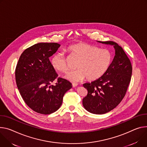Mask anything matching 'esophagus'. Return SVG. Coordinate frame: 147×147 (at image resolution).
<instances>
[{
  "label": "esophagus",
  "instance_id": "obj_1",
  "mask_svg": "<svg viewBox=\"0 0 147 147\" xmlns=\"http://www.w3.org/2000/svg\"><path fill=\"white\" fill-rule=\"evenodd\" d=\"M77 85H78L77 83H72V86H73V87L77 86Z\"/></svg>",
  "mask_w": 147,
  "mask_h": 147
}]
</instances>
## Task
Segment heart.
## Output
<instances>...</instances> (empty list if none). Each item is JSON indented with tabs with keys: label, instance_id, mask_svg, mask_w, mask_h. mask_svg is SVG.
Masks as SVG:
<instances>
[{
	"label": "heart",
	"instance_id": "1",
	"mask_svg": "<svg viewBox=\"0 0 147 147\" xmlns=\"http://www.w3.org/2000/svg\"><path fill=\"white\" fill-rule=\"evenodd\" d=\"M69 56L78 60L77 70L69 72L64 78L71 82H77L86 77L88 80H95L107 70L112 60L109 50L87 43H79L70 46L67 49ZM51 64L56 70L66 73L69 70L67 60L64 53L59 52L51 58Z\"/></svg>",
	"mask_w": 147,
	"mask_h": 147
}]
</instances>
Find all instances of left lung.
<instances>
[{
	"mask_svg": "<svg viewBox=\"0 0 147 147\" xmlns=\"http://www.w3.org/2000/svg\"><path fill=\"white\" fill-rule=\"evenodd\" d=\"M100 43L114 46L115 56L105 73L96 80L84 83L88 91L83 105L91 113L103 114L120 103L124 97L132 75L131 61L123 48L113 41Z\"/></svg>",
	"mask_w": 147,
	"mask_h": 147,
	"instance_id": "8db88e82",
	"label": "left lung"
}]
</instances>
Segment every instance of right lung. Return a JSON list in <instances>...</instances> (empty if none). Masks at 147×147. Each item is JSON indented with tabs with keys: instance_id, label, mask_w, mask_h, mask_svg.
<instances>
[{
	"instance_id": "right-lung-1",
	"label": "right lung",
	"mask_w": 147,
	"mask_h": 147,
	"mask_svg": "<svg viewBox=\"0 0 147 147\" xmlns=\"http://www.w3.org/2000/svg\"><path fill=\"white\" fill-rule=\"evenodd\" d=\"M60 45L57 43H38L26 49L18 62L15 78L24 101L37 113L50 114L61 106L63 96L72 85L59 77L49 57ZM58 78L55 85L51 83Z\"/></svg>"
}]
</instances>
